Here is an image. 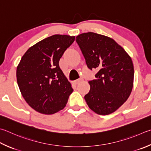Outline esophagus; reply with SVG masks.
Returning a JSON list of instances; mask_svg holds the SVG:
<instances>
[{"mask_svg":"<svg viewBox=\"0 0 151 151\" xmlns=\"http://www.w3.org/2000/svg\"><path fill=\"white\" fill-rule=\"evenodd\" d=\"M83 81V78H79V79H77V80H76L74 81V83H75V84H78L81 83V82Z\"/></svg>","mask_w":151,"mask_h":151,"instance_id":"34e87169","label":"esophagus"}]
</instances>
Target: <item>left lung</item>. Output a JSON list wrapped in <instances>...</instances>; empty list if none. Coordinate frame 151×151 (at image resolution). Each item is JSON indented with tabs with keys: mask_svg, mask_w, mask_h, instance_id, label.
<instances>
[{
	"mask_svg": "<svg viewBox=\"0 0 151 151\" xmlns=\"http://www.w3.org/2000/svg\"><path fill=\"white\" fill-rule=\"evenodd\" d=\"M90 69L96 68V79L89 81L84 99L99 115L110 114L122 106L132 91L134 68L131 57L111 37L94 32L76 37Z\"/></svg>",
	"mask_w": 151,
	"mask_h": 151,
	"instance_id": "left-lung-1",
	"label": "left lung"
}]
</instances>
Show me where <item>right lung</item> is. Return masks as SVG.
<instances>
[{
    "instance_id": "1",
    "label": "right lung",
    "mask_w": 151,
    "mask_h": 151,
    "mask_svg": "<svg viewBox=\"0 0 151 151\" xmlns=\"http://www.w3.org/2000/svg\"><path fill=\"white\" fill-rule=\"evenodd\" d=\"M75 39V36L59 34L45 38L30 47L19 63L16 78L21 94L40 114L61 110L73 91L59 62Z\"/></svg>"
}]
</instances>
